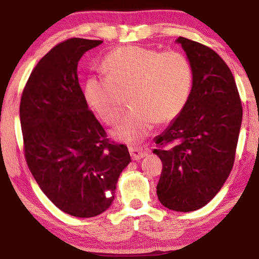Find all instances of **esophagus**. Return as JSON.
<instances>
[{
	"label": "esophagus",
	"instance_id": "34e87169",
	"mask_svg": "<svg viewBox=\"0 0 259 259\" xmlns=\"http://www.w3.org/2000/svg\"><path fill=\"white\" fill-rule=\"evenodd\" d=\"M129 152H130L131 157H133L134 161H138V159L143 158L144 156L148 155V150H144V149H142V148H133V147H130L129 148Z\"/></svg>",
	"mask_w": 259,
	"mask_h": 259
}]
</instances>
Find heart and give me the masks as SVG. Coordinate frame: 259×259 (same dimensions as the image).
<instances>
[{"instance_id":"1","label":"heart","mask_w":259,"mask_h":259,"mask_svg":"<svg viewBox=\"0 0 259 259\" xmlns=\"http://www.w3.org/2000/svg\"><path fill=\"white\" fill-rule=\"evenodd\" d=\"M105 77H92L84 89L85 101L107 124H115L124 110L126 98L131 108L112 131L115 138L140 143L155 123L172 122L187 107L194 88L190 60L177 50L126 46L108 54L102 62Z\"/></svg>"}]
</instances>
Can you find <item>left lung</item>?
I'll return each mask as SVG.
<instances>
[{
	"label": "left lung",
	"mask_w": 259,
	"mask_h": 259,
	"mask_svg": "<svg viewBox=\"0 0 259 259\" xmlns=\"http://www.w3.org/2000/svg\"><path fill=\"white\" fill-rule=\"evenodd\" d=\"M194 68L187 107L156 140L162 161L159 202L170 210H197L221 190L235 163L242 102L234 75L218 54L178 37Z\"/></svg>",
	"instance_id": "obj_1"
}]
</instances>
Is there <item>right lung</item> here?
<instances>
[{"mask_svg": "<svg viewBox=\"0 0 259 259\" xmlns=\"http://www.w3.org/2000/svg\"><path fill=\"white\" fill-rule=\"evenodd\" d=\"M100 39L58 43L32 69L20 104L24 158L45 195L75 217L110 207L119 174L130 163L124 144L108 138L88 108L77 76L83 54Z\"/></svg>", "mask_w": 259, "mask_h": 259, "instance_id": "add662e5", "label": "right lung"}]
</instances>
